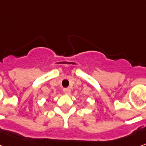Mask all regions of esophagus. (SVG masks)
<instances>
[{"mask_svg": "<svg viewBox=\"0 0 146 146\" xmlns=\"http://www.w3.org/2000/svg\"><path fill=\"white\" fill-rule=\"evenodd\" d=\"M70 92L71 91L70 88H64V89H63V93H65V94H70Z\"/></svg>", "mask_w": 146, "mask_h": 146, "instance_id": "1", "label": "esophagus"}]
</instances>
